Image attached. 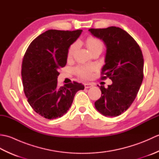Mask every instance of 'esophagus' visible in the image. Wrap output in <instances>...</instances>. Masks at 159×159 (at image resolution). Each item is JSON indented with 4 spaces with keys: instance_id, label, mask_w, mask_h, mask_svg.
Segmentation results:
<instances>
[{
    "instance_id": "obj_1",
    "label": "esophagus",
    "mask_w": 159,
    "mask_h": 159,
    "mask_svg": "<svg viewBox=\"0 0 159 159\" xmlns=\"http://www.w3.org/2000/svg\"><path fill=\"white\" fill-rule=\"evenodd\" d=\"M93 85V84L90 83H85V87L86 89H88V88H91V87H92Z\"/></svg>"
}]
</instances>
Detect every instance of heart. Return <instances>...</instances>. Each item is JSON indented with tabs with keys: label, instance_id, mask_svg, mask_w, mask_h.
Listing matches in <instances>:
<instances>
[{
	"label": "heart",
	"instance_id": "heart-1",
	"mask_svg": "<svg viewBox=\"0 0 159 159\" xmlns=\"http://www.w3.org/2000/svg\"><path fill=\"white\" fill-rule=\"evenodd\" d=\"M86 44L90 53L95 51L96 50H102L103 48V43L102 41L96 38H94V37H89V38H87L86 40ZM77 43H73V44L70 47L68 54H67L68 58H72L74 52H75L76 50H77ZM94 69H95V67L93 66H80L76 67L75 71L78 75H79L80 76H81L83 78H89L92 76V72Z\"/></svg>",
	"mask_w": 159,
	"mask_h": 159
}]
</instances>
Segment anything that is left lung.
<instances>
[{
    "label": "left lung",
    "mask_w": 159,
    "mask_h": 159,
    "mask_svg": "<svg viewBox=\"0 0 159 159\" xmlns=\"http://www.w3.org/2000/svg\"><path fill=\"white\" fill-rule=\"evenodd\" d=\"M94 37L106 46L102 74L113 83L108 88L99 86L100 98L95 102L98 112L106 117H116L133 102L143 79V57L139 46L124 30L116 26L90 29Z\"/></svg>",
    "instance_id": "left-lung-1"
}]
</instances>
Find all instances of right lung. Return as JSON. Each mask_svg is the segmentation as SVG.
<instances>
[{
  "instance_id": "1",
  "label": "right lung",
  "mask_w": 159,
  "mask_h": 159,
  "mask_svg": "<svg viewBox=\"0 0 159 159\" xmlns=\"http://www.w3.org/2000/svg\"><path fill=\"white\" fill-rule=\"evenodd\" d=\"M82 31L48 30L33 40L24 56L21 72L24 92L33 110L46 119L66 114L76 93L85 88L76 82L57 85L59 70L66 65L70 46Z\"/></svg>"
}]
</instances>
